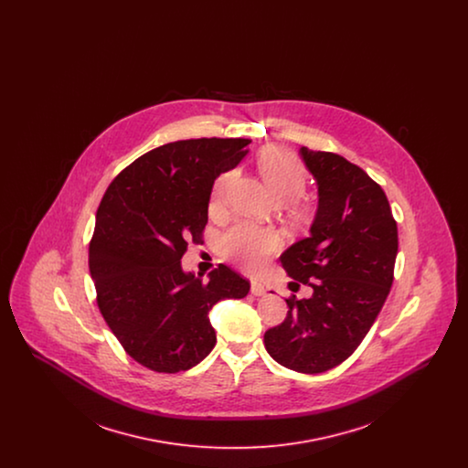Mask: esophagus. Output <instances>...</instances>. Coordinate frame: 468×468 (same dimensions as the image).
<instances>
[{
	"instance_id": "esophagus-1",
	"label": "esophagus",
	"mask_w": 468,
	"mask_h": 468,
	"mask_svg": "<svg viewBox=\"0 0 468 468\" xmlns=\"http://www.w3.org/2000/svg\"><path fill=\"white\" fill-rule=\"evenodd\" d=\"M250 292H252L254 296H263V294L267 292V288H265L260 281H252V282H250Z\"/></svg>"
}]
</instances>
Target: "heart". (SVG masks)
Masks as SVG:
<instances>
[{
	"mask_svg": "<svg viewBox=\"0 0 468 468\" xmlns=\"http://www.w3.org/2000/svg\"><path fill=\"white\" fill-rule=\"evenodd\" d=\"M258 168L271 197L281 203H290L294 218L305 216V207L298 200L305 193L309 180L303 163L288 149L270 147L258 156ZM237 177L239 172L233 168L216 178L208 198V212L212 216H219L226 210ZM219 247L229 261L249 271H258L279 250L281 239L273 231L254 224L237 223L221 237Z\"/></svg>",
	"mask_w": 468,
	"mask_h": 468,
	"instance_id": "heart-1",
	"label": "heart"
}]
</instances>
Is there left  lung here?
<instances>
[{
    "label": "left lung",
    "mask_w": 468,
    "mask_h": 468,
    "mask_svg": "<svg viewBox=\"0 0 468 468\" xmlns=\"http://www.w3.org/2000/svg\"><path fill=\"white\" fill-rule=\"evenodd\" d=\"M317 180L319 208L311 235L281 256L311 298L286 300L290 311L265 334L268 355L300 374H321L346 361L382 309L395 273L399 228L386 193L346 157L302 147ZM290 284V286H291Z\"/></svg>",
    "instance_id": "1"
}]
</instances>
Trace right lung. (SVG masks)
I'll return each instance as SVG.
<instances>
[{
  "label": "right lung",
  "mask_w": 468,
  "mask_h": 468,
  "mask_svg": "<svg viewBox=\"0 0 468 468\" xmlns=\"http://www.w3.org/2000/svg\"><path fill=\"white\" fill-rule=\"evenodd\" d=\"M247 138H191L134 159L100 201L90 244L96 303L142 367L177 374L216 346L208 311L244 298L249 281L219 265L203 282L184 273L187 244H203L216 177L245 156Z\"/></svg>",
  "instance_id": "add662e5"
}]
</instances>
